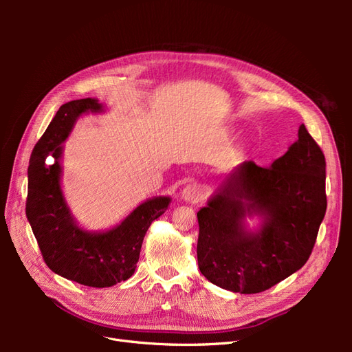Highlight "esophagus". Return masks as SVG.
<instances>
[{"label":"esophagus","instance_id":"1","mask_svg":"<svg viewBox=\"0 0 352 352\" xmlns=\"http://www.w3.org/2000/svg\"><path fill=\"white\" fill-rule=\"evenodd\" d=\"M202 197H204L202 189L195 184H189L182 189V198L188 202H199Z\"/></svg>","mask_w":352,"mask_h":352}]
</instances>
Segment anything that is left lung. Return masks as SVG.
Masks as SVG:
<instances>
[{"instance_id": "left-lung-1", "label": "left lung", "mask_w": 352, "mask_h": 352, "mask_svg": "<svg viewBox=\"0 0 352 352\" xmlns=\"http://www.w3.org/2000/svg\"><path fill=\"white\" fill-rule=\"evenodd\" d=\"M326 207L324 154L301 124L272 167L242 163L197 212L199 272L232 292L270 289L307 263ZM247 214L265 217L258 234L243 229Z\"/></svg>"}]
</instances>
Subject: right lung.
I'll return each mask as SVG.
<instances>
[{
  "instance_id": "right-lung-1",
  "label": "right lung",
  "mask_w": 352,
  "mask_h": 352,
  "mask_svg": "<svg viewBox=\"0 0 352 352\" xmlns=\"http://www.w3.org/2000/svg\"><path fill=\"white\" fill-rule=\"evenodd\" d=\"M101 110L102 105L94 98L63 104L36 142L28 168L26 217L42 258L63 278L92 287L131 278L148 228L170 202L168 197L148 199L119 226L102 233L85 232L73 221L60 188L61 142L80 114Z\"/></svg>"
}]
</instances>
